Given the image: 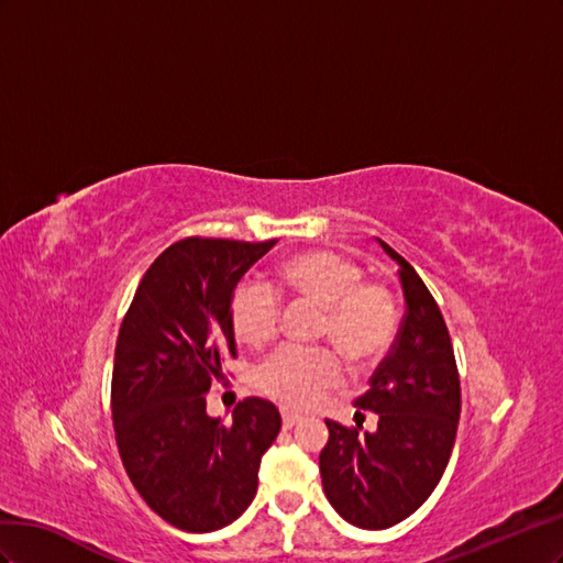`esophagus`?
<instances>
[{"label": "esophagus", "mask_w": 563, "mask_h": 563, "mask_svg": "<svg viewBox=\"0 0 563 563\" xmlns=\"http://www.w3.org/2000/svg\"><path fill=\"white\" fill-rule=\"evenodd\" d=\"M283 427H287V429H290V427H295L297 422H301V415H297V412H292V410H287V408H283Z\"/></svg>", "instance_id": "1"}]
</instances>
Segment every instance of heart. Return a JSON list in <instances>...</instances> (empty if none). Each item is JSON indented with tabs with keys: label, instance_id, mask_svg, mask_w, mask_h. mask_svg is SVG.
Wrapping results in <instances>:
<instances>
[{
	"label": "heart",
	"instance_id": "1",
	"mask_svg": "<svg viewBox=\"0 0 563 563\" xmlns=\"http://www.w3.org/2000/svg\"><path fill=\"white\" fill-rule=\"evenodd\" d=\"M280 290L323 309L318 336L330 340L353 365H371L387 353L398 332V299L389 283L363 278L349 256L311 250L285 260L278 268ZM280 295L268 285L245 283L231 299L233 332L247 346H266L280 328ZM260 389L292 408L318 404L342 379L332 349L283 346L260 367Z\"/></svg>",
	"mask_w": 563,
	"mask_h": 563
}]
</instances>
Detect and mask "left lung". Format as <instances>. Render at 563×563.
Returning <instances> with one entry per match:
<instances>
[{"label":"left lung","mask_w":563,"mask_h":563,"mask_svg":"<svg viewBox=\"0 0 563 563\" xmlns=\"http://www.w3.org/2000/svg\"><path fill=\"white\" fill-rule=\"evenodd\" d=\"M400 266L406 316L389 356L356 406L377 412V429L325 420L320 478L349 523L382 531L420 509L451 460L462 408L457 363L437 299L417 271L379 240Z\"/></svg>","instance_id":"8db88e82"}]
</instances>
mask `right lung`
Masks as SVG:
<instances>
[{"label": "right lung", "instance_id": "right-lung-1", "mask_svg": "<svg viewBox=\"0 0 563 563\" xmlns=\"http://www.w3.org/2000/svg\"><path fill=\"white\" fill-rule=\"evenodd\" d=\"M276 245L184 238L141 278L124 313L110 408L126 474L146 505L188 533L233 523L256 495L262 455L280 412L250 396L233 422L207 415V391L235 358L231 299L247 268Z\"/></svg>", "mask_w": 563, "mask_h": 563}]
</instances>
